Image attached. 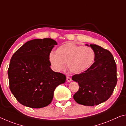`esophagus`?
<instances>
[{"instance_id":"obj_1","label":"esophagus","mask_w":126,"mask_h":126,"mask_svg":"<svg viewBox=\"0 0 126 126\" xmlns=\"http://www.w3.org/2000/svg\"><path fill=\"white\" fill-rule=\"evenodd\" d=\"M67 81L68 82H71L72 81V79L69 77H67Z\"/></svg>"}]
</instances>
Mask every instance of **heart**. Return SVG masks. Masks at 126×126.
<instances>
[{
  "label": "heart",
  "instance_id": "1",
  "mask_svg": "<svg viewBox=\"0 0 126 126\" xmlns=\"http://www.w3.org/2000/svg\"><path fill=\"white\" fill-rule=\"evenodd\" d=\"M49 61L55 71H60L64 68L71 72L79 73L86 70L94 62L95 52L89 46H82L67 43L58 47L56 53L51 51Z\"/></svg>",
  "mask_w": 126,
  "mask_h": 126
}]
</instances>
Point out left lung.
Wrapping results in <instances>:
<instances>
[{
    "label": "left lung",
    "instance_id": "8db88e82",
    "mask_svg": "<svg viewBox=\"0 0 126 126\" xmlns=\"http://www.w3.org/2000/svg\"><path fill=\"white\" fill-rule=\"evenodd\" d=\"M90 47L95 52L94 63L86 71L73 76L72 79L79 85L74 100L79 104L94 106L107 101L112 94L117 82V67L109 51L95 44Z\"/></svg>",
    "mask_w": 126,
    "mask_h": 126
}]
</instances>
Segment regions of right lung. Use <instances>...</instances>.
Segmentation results:
<instances>
[{
	"label": "right lung",
	"mask_w": 126,
	"mask_h": 126,
	"mask_svg": "<svg viewBox=\"0 0 126 126\" xmlns=\"http://www.w3.org/2000/svg\"><path fill=\"white\" fill-rule=\"evenodd\" d=\"M57 45L50 38L29 41L14 53L8 75L9 88L17 101L32 108H41L51 103L54 91L64 83L66 77L51 69L49 55Z\"/></svg>",
	"instance_id": "right-lung-1"
}]
</instances>
